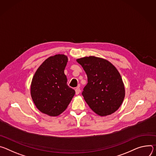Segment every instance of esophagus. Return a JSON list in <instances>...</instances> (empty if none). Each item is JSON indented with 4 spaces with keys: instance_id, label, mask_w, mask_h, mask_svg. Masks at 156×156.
Returning a JSON list of instances; mask_svg holds the SVG:
<instances>
[{
    "instance_id": "34e87169",
    "label": "esophagus",
    "mask_w": 156,
    "mask_h": 156,
    "mask_svg": "<svg viewBox=\"0 0 156 156\" xmlns=\"http://www.w3.org/2000/svg\"><path fill=\"white\" fill-rule=\"evenodd\" d=\"M75 91H76V95H78V94H79L80 92V88L77 87V88L75 89Z\"/></svg>"
}]
</instances>
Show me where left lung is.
<instances>
[{
    "label": "left lung",
    "instance_id": "1",
    "mask_svg": "<svg viewBox=\"0 0 156 156\" xmlns=\"http://www.w3.org/2000/svg\"><path fill=\"white\" fill-rule=\"evenodd\" d=\"M88 78L82 93L89 107L98 115L115 112L122 104L125 90L122 78L108 61L95 56L77 59Z\"/></svg>",
    "mask_w": 156,
    "mask_h": 156
}]
</instances>
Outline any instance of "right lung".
<instances>
[{
	"mask_svg": "<svg viewBox=\"0 0 156 156\" xmlns=\"http://www.w3.org/2000/svg\"><path fill=\"white\" fill-rule=\"evenodd\" d=\"M68 61L64 55L46 59L38 68L31 83V96L37 108L51 116L61 114L75 95L67 84L64 69Z\"/></svg>",
	"mask_w": 156,
	"mask_h": 156,
	"instance_id": "right-lung-1",
	"label": "right lung"
}]
</instances>
